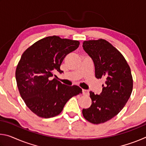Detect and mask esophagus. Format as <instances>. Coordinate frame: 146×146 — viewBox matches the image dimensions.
I'll use <instances>...</instances> for the list:
<instances>
[{"label": "esophagus", "instance_id": "34e87169", "mask_svg": "<svg viewBox=\"0 0 146 146\" xmlns=\"http://www.w3.org/2000/svg\"><path fill=\"white\" fill-rule=\"evenodd\" d=\"M82 93L84 95L88 96L89 95V91L86 90H82Z\"/></svg>", "mask_w": 146, "mask_h": 146}]
</instances>
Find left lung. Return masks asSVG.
<instances>
[{
  "label": "left lung",
  "instance_id": "left-lung-1",
  "mask_svg": "<svg viewBox=\"0 0 146 146\" xmlns=\"http://www.w3.org/2000/svg\"><path fill=\"white\" fill-rule=\"evenodd\" d=\"M82 47L93 61L95 77L106 80L100 95L90 91L92 103L82 110L86 120L98 124L118 115L129 100L133 84L131 72L123 56L106 40L84 41Z\"/></svg>",
  "mask_w": 146,
  "mask_h": 146
}]
</instances>
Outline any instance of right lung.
<instances>
[{"mask_svg": "<svg viewBox=\"0 0 146 146\" xmlns=\"http://www.w3.org/2000/svg\"><path fill=\"white\" fill-rule=\"evenodd\" d=\"M79 44L78 40L48 36L22 55L15 72L17 87L26 106L38 117L59 115L71 97L82 93L78 86L63 84L53 76L55 71L63 73L60 67L64 58Z\"/></svg>", "mask_w": 146, "mask_h": 146, "instance_id": "obj_1", "label": "right lung"}]
</instances>
